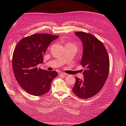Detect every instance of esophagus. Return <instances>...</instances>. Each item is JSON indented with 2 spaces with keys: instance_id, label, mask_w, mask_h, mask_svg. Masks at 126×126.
Here are the masks:
<instances>
[{
  "instance_id": "34e87169",
  "label": "esophagus",
  "mask_w": 126,
  "mask_h": 126,
  "mask_svg": "<svg viewBox=\"0 0 126 126\" xmlns=\"http://www.w3.org/2000/svg\"><path fill=\"white\" fill-rule=\"evenodd\" d=\"M58 74H59V76H65L67 75L66 74L64 73V72H58Z\"/></svg>"
}]
</instances>
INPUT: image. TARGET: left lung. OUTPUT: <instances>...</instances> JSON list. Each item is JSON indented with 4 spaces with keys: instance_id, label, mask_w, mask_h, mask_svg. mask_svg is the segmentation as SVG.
Instances as JSON below:
<instances>
[{
    "instance_id": "8db88e82",
    "label": "left lung",
    "mask_w": 126,
    "mask_h": 126,
    "mask_svg": "<svg viewBox=\"0 0 126 126\" xmlns=\"http://www.w3.org/2000/svg\"><path fill=\"white\" fill-rule=\"evenodd\" d=\"M83 46L80 64L85 69L82 80L75 77L76 82L72 91L78 97L86 99L99 92L108 78L109 58L105 47L92 34L76 32Z\"/></svg>"
}]
</instances>
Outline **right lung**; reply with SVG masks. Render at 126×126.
<instances>
[{
	"instance_id": "1",
	"label": "right lung",
	"mask_w": 126,
	"mask_h": 126,
	"mask_svg": "<svg viewBox=\"0 0 126 126\" xmlns=\"http://www.w3.org/2000/svg\"><path fill=\"white\" fill-rule=\"evenodd\" d=\"M59 36L36 33L23 38L17 44L13 55V69L19 85L27 93L41 96L50 90L51 83L58 76L56 71L38 68L49 44Z\"/></svg>"
}]
</instances>
